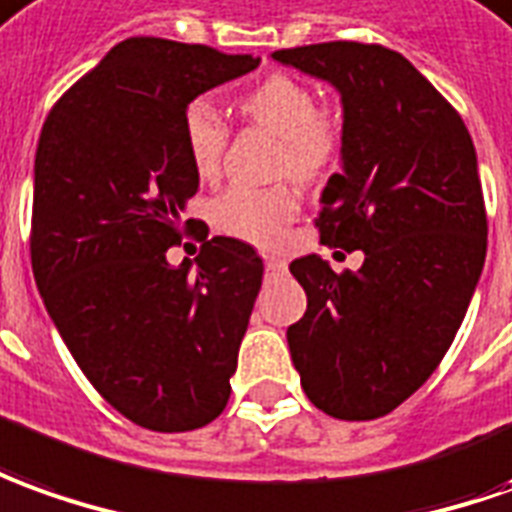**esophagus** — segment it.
Wrapping results in <instances>:
<instances>
[{
	"label": "esophagus",
	"instance_id": "esophagus-1",
	"mask_svg": "<svg viewBox=\"0 0 512 512\" xmlns=\"http://www.w3.org/2000/svg\"><path fill=\"white\" fill-rule=\"evenodd\" d=\"M264 267H267V273H270V276H281V273H287V262H284V259H276V256H267V259H264Z\"/></svg>",
	"mask_w": 512,
	"mask_h": 512
}]
</instances>
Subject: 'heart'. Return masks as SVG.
Returning <instances> with one entry per match:
<instances>
[{
	"mask_svg": "<svg viewBox=\"0 0 512 512\" xmlns=\"http://www.w3.org/2000/svg\"><path fill=\"white\" fill-rule=\"evenodd\" d=\"M250 125L278 136L276 172L303 183L326 178L343 158L345 125L334 105L317 102L315 88L287 72H273L239 100ZM181 139L197 178L214 181L222 172L231 128L206 100H192L181 114ZM301 211V195L290 181L273 186H231L211 206L222 234L253 245H278Z\"/></svg>",
	"mask_w": 512,
	"mask_h": 512,
	"instance_id": "heart-1",
	"label": "heart"
}]
</instances>
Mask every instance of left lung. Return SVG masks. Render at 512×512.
Returning <instances> with one entry per match:
<instances>
[{
	"mask_svg": "<svg viewBox=\"0 0 512 512\" xmlns=\"http://www.w3.org/2000/svg\"><path fill=\"white\" fill-rule=\"evenodd\" d=\"M273 58L343 94V172L317 211L320 242L362 250L334 273L303 256L290 273L306 315L287 329L303 393L331 418L393 412L446 357L477 287L488 214L463 116L404 55L382 44L326 41Z\"/></svg>",
	"mask_w": 512,
	"mask_h": 512,
	"instance_id": "1",
	"label": "left lung"
}]
</instances>
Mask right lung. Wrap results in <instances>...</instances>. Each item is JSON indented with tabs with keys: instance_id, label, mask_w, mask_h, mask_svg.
Listing matches in <instances>:
<instances>
[{
	"instance_id": "add662e5",
	"label": "right lung",
	"mask_w": 512,
	"mask_h": 512,
	"mask_svg": "<svg viewBox=\"0 0 512 512\" xmlns=\"http://www.w3.org/2000/svg\"><path fill=\"white\" fill-rule=\"evenodd\" d=\"M253 55L133 35L52 105L35 150L30 259L74 362L114 410L153 432H192L228 404L264 264L248 242L192 234L197 192L181 114L248 74Z\"/></svg>"
}]
</instances>
